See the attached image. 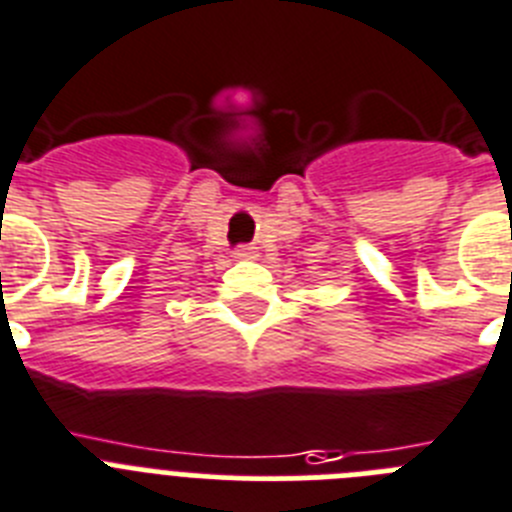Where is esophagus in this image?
Instances as JSON below:
<instances>
[{"label": "esophagus", "mask_w": 512, "mask_h": 512, "mask_svg": "<svg viewBox=\"0 0 512 512\" xmlns=\"http://www.w3.org/2000/svg\"><path fill=\"white\" fill-rule=\"evenodd\" d=\"M234 255H237L239 260H255L257 250L255 247H250V244H239L237 250H234Z\"/></svg>", "instance_id": "esophagus-1"}]
</instances>
